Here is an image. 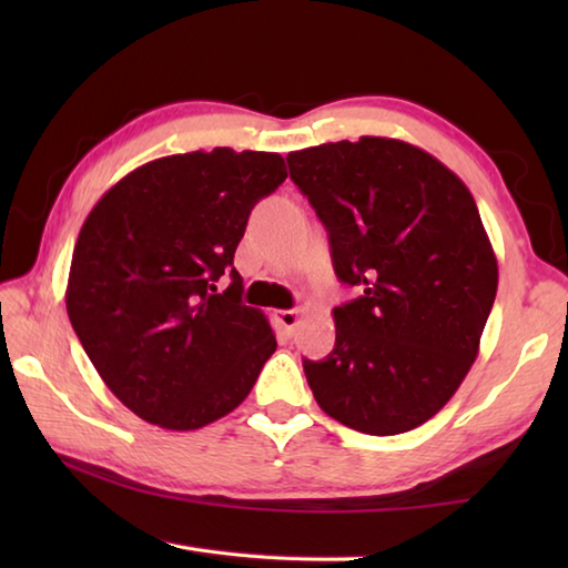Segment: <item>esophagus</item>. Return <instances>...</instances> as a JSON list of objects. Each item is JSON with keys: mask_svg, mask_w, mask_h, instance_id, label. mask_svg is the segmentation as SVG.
<instances>
[{"mask_svg": "<svg viewBox=\"0 0 568 568\" xmlns=\"http://www.w3.org/2000/svg\"><path fill=\"white\" fill-rule=\"evenodd\" d=\"M301 313L303 311H277L275 313V321H277V325H281L283 331L291 333V331H295V325L301 323Z\"/></svg>", "mask_w": 568, "mask_h": 568, "instance_id": "34e87169", "label": "esophagus"}]
</instances>
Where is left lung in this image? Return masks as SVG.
<instances>
[{"instance_id":"obj_1","label":"left lung","mask_w":568,"mask_h":568,"mask_svg":"<svg viewBox=\"0 0 568 568\" xmlns=\"http://www.w3.org/2000/svg\"><path fill=\"white\" fill-rule=\"evenodd\" d=\"M291 180L328 230L338 281L335 348L303 361L318 406L396 436L446 406L478 355L498 287L476 200L444 162L390 138L297 150Z\"/></svg>"}]
</instances>
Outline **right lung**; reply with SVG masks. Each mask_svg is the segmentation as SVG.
I'll use <instances>...</instances> for the list:
<instances>
[{
  "label": "right lung",
  "instance_id": "1",
  "mask_svg": "<svg viewBox=\"0 0 568 568\" xmlns=\"http://www.w3.org/2000/svg\"><path fill=\"white\" fill-rule=\"evenodd\" d=\"M285 178L277 152H185L132 170L84 220L67 315L100 378L142 420L195 430L227 416L275 353L271 323L240 301L233 257L250 210Z\"/></svg>",
  "mask_w": 568,
  "mask_h": 568
}]
</instances>
